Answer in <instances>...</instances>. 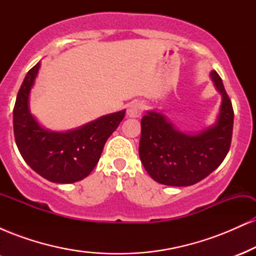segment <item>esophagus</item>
Returning a JSON list of instances; mask_svg holds the SVG:
<instances>
[{"label": "esophagus", "instance_id": "obj_1", "mask_svg": "<svg viewBox=\"0 0 256 256\" xmlns=\"http://www.w3.org/2000/svg\"><path fill=\"white\" fill-rule=\"evenodd\" d=\"M143 108H144V106H143L142 102L136 100V101H132L128 104V110H126V113H128V116H130V118H138V116H140V114H142Z\"/></svg>", "mask_w": 256, "mask_h": 256}]
</instances>
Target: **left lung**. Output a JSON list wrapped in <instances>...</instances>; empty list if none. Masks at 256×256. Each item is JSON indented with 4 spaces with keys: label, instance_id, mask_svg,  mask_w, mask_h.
Segmentation results:
<instances>
[{
    "label": "left lung",
    "instance_id": "8db88e82",
    "mask_svg": "<svg viewBox=\"0 0 256 256\" xmlns=\"http://www.w3.org/2000/svg\"><path fill=\"white\" fill-rule=\"evenodd\" d=\"M222 95L219 114L210 128L186 134L179 131L162 113L148 110L140 122V158L148 174L160 184L189 186L210 176L230 149L234 110L222 78L210 73Z\"/></svg>",
    "mask_w": 256,
    "mask_h": 256
}]
</instances>
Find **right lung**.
Returning a JSON list of instances; mask_svg holds the SVG:
<instances>
[{
  "mask_svg": "<svg viewBox=\"0 0 256 256\" xmlns=\"http://www.w3.org/2000/svg\"><path fill=\"white\" fill-rule=\"evenodd\" d=\"M40 67L38 62L28 72L18 92L13 110L16 146L25 162L43 178L58 184L74 183L98 165L106 140L124 119L125 110L64 132L43 128L28 107Z\"/></svg>",
  "mask_w": 256,
  "mask_h": 256,
  "instance_id": "obj_1",
  "label": "right lung"
}]
</instances>
